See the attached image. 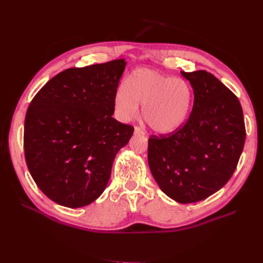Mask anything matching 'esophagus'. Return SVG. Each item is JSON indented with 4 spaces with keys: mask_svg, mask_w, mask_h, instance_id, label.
Masks as SVG:
<instances>
[{
    "mask_svg": "<svg viewBox=\"0 0 263 263\" xmlns=\"http://www.w3.org/2000/svg\"><path fill=\"white\" fill-rule=\"evenodd\" d=\"M134 134L135 135H139V136H144L145 132L142 130V129H140L139 127H135V128H134Z\"/></svg>",
    "mask_w": 263,
    "mask_h": 263,
    "instance_id": "1",
    "label": "esophagus"
}]
</instances>
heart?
Segmentation results:
<instances>
[{
  "label": "heart",
  "instance_id": "heart-1",
  "mask_svg": "<svg viewBox=\"0 0 263 263\" xmlns=\"http://www.w3.org/2000/svg\"><path fill=\"white\" fill-rule=\"evenodd\" d=\"M192 104L193 91L185 80L149 68L132 71L114 94L118 119L124 123L133 121L142 105V118L158 134L179 129L187 119Z\"/></svg>",
  "mask_w": 263,
  "mask_h": 263
}]
</instances>
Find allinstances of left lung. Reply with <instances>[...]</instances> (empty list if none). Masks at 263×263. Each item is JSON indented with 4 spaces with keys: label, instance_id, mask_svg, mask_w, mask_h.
<instances>
[{
    "label": "left lung",
    "instance_id": "left-lung-1",
    "mask_svg": "<svg viewBox=\"0 0 263 263\" xmlns=\"http://www.w3.org/2000/svg\"><path fill=\"white\" fill-rule=\"evenodd\" d=\"M181 74L194 103L185 125L148 140V163L162 192L178 203L205 200L232 178L242 153L246 129L239 100L208 71Z\"/></svg>",
    "mask_w": 263,
    "mask_h": 263
}]
</instances>
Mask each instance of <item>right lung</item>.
Masks as SVG:
<instances>
[{"instance_id":"obj_1","label":"right lung","mask_w":263,"mask_h":263,"mask_svg":"<svg viewBox=\"0 0 263 263\" xmlns=\"http://www.w3.org/2000/svg\"><path fill=\"white\" fill-rule=\"evenodd\" d=\"M125 59L70 68L35 95L24 126L31 178L51 201L83 208L104 192L119 149L134 128L117 122L114 94Z\"/></svg>"}]
</instances>
